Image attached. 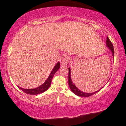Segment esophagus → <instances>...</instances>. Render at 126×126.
Masks as SVG:
<instances>
[{
  "mask_svg": "<svg viewBox=\"0 0 126 126\" xmlns=\"http://www.w3.org/2000/svg\"><path fill=\"white\" fill-rule=\"evenodd\" d=\"M69 60H70V59H69V56L67 55H64L61 60V65L62 66H66L69 63Z\"/></svg>",
  "mask_w": 126,
  "mask_h": 126,
  "instance_id": "obj_1",
  "label": "esophagus"
}]
</instances>
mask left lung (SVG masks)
I'll return each mask as SVG.
<instances>
[{"mask_svg":"<svg viewBox=\"0 0 126 126\" xmlns=\"http://www.w3.org/2000/svg\"><path fill=\"white\" fill-rule=\"evenodd\" d=\"M107 44V46L108 48H109L111 50L112 54H113V56H114V51L113 45H112V43H111L110 40V39L108 38V37H107V44ZM68 78H69V80H68V81H69V86H70V89H71V91L75 94H76V95H78V96H82V97H88V96H91V95L95 94L96 93V92H99V91L102 88H101V89H99L98 91H95V92H94V93H85V92H82V91H80V90H79V89H78V88L76 87V86H75L74 84H73V82H72V80L71 79V76H70V68H69V76H68Z\"/></svg>","mask_w":126,"mask_h":126,"instance_id":"left-lung-1","label":"left lung"}]
</instances>
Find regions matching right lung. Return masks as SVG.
Instances as JSON below:
<instances>
[{
    "mask_svg": "<svg viewBox=\"0 0 126 126\" xmlns=\"http://www.w3.org/2000/svg\"><path fill=\"white\" fill-rule=\"evenodd\" d=\"M60 63L58 62L57 64H56V66H54V69H53L50 75H49L48 78H47V80H46V82L43 83V85H41V86H40L39 87L35 88V89H24V88L19 87V89H21L22 91H24V92H25L26 94H28L30 95H37L43 93V92H45L46 91H47L49 87L51 85V80L53 79V76H54L56 72L59 70V69L60 68Z\"/></svg>",
    "mask_w": 126,
    "mask_h": 126,
    "instance_id": "right-lung-1",
    "label": "right lung"
}]
</instances>
